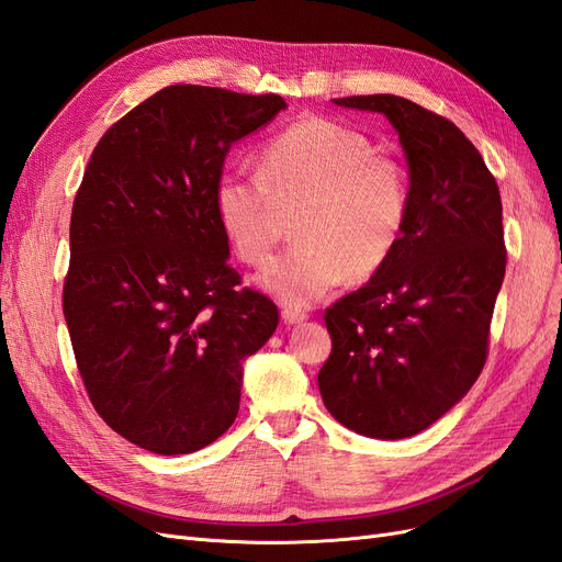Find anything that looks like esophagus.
<instances>
[{
	"label": "esophagus",
	"instance_id": "34e87169",
	"mask_svg": "<svg viewBox=\"0 0 562 562\" xmlns=\"http://www.w3.org/2000/svg\"><path fill=\"white\" fill-rule=\"evenodd\" d=\"M281 316H283V321L288 323V326H293V323H302V321L310 318L307 312L297 310V307H285V310L281 312Z\"/></svg>",
	"mask_w": 562,
	"mask_h": 562
}]
</instances>
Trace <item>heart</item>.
<instances>
[{"instance_id":"heart-1","label":"heart","mask_w":562,"mask_h":562,"mask_svg":"<svg viewBox=\"0 0 562 562\" xmlns=\"http://www.w3.org/2000/svg\"><path fill=\"white\" fill-rule=\"evenodd\" d=\"M413 192L405 166L366 133L302 116L262 147V168L227 171L215 211L239 258L267 267L297 213V244L265 283L288 304H310L349 274L368 279L403 241Z\"/></svg>"}]
</instances>
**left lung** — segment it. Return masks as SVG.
I'll return each instance as SVG.
<instances>
[{
	"instance_id": "1",
	"label": "left lung",
	"mask_w": 562,
	"mask_h": 562,
	"mask_svg": "<svg viewBox=\"0 0 562 562\" xmlns=\"http://www.w3.org/2000/svg\"><path fill=\"white\" fill-rule=\"evenodd\" d=\"M335 103L398 131L413 206L391 260L323 314L333 349L318 389L347 429L396 440L443 417L487 361L506 269L499 187L450 119L389 93Z\"/></svg>"
}]
</instances>
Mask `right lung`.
Listing matches in <instances>:
<instances>
[{
    "instance_id": "right-lung-1",
    "label": "right lung",
    "mask_w": 562,
    "mask_h": 562,
    "mask_svg": "<svg viewBox=\"0 0 562 562\" xmlns=\"http://www.w3.org/2000/svg\"><path fill=\"white\" fill-rule=\"evenodd\" d=\"M283 108L274 93L166 87L108 128L83 171L63 314L95 413L149 452L223 436L244 361L279 326L227 262L215 184L232 145Z\"/></svg>"
}]
</instances>
